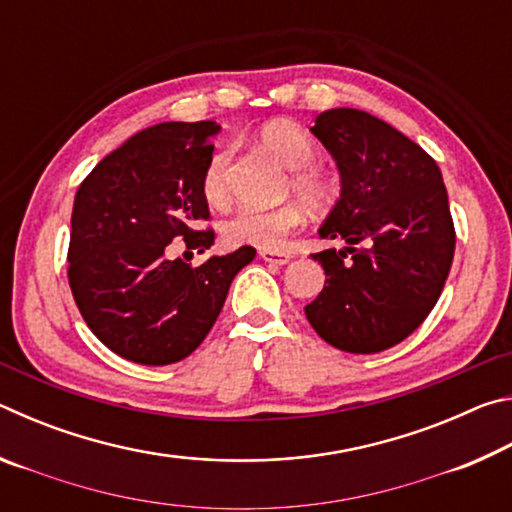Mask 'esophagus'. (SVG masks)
I'll list each match as a JSON object with an SVG mask.
<instances>
[{
    "instance_id": "34e87169",
    "label": "esophagus",
    "mask_w": 512,
    "mask_h": 512,
    "mask_svg": "<svg viewBox=\"0 0 512 512\" xmlns=\"http://www.w3.org/2000/svg\"><path fill=\"white\" fill-rule=\"evenodd\" d=\"M259 257L264 259L268 264H287L289 259L293 257L291 253H284V250H259Z\"/></svg>"
}]
</instances>
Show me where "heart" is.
<instances>
[{"label":"heart","mask_w":512,"mask_h":512,"mask_svg":"<svg viewBox=\"0 0 512 512\" xmlns=\"http://www.w3.org/2000/svg\"><path fill=\"white\" fill-rule=\"evenodd\" d=\"M257 140L262 149L291 169L289 189L311 210H323L334 201L336 187L332 178L316 169L318 146L300 126L287 119L268 121L259 128ZM230 149H219L203 171L201 192L212 207H225L230 201ZM302 214L296 205L275 210H241L223 225V239L230 246H253L262 250H280L291 232L298 230Z\"/></svg>","instance_id":"1"}]
</instances>
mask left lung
<instances>
[{"instance_id": "8db88e82", "label": "left lung", "mask_w": 512, "mask_h": 512, "mask_svg": "<svg viewBox=\"0 0 512 512\" xmlns=\"http://www.w3.org/2000/svg\"><path fill=\"white\" fill-rule=\"evenodd\" d=\"M341 171V198L318 235L345 239L311 257L325 287L305 307L318 336L352 354L402 343L436 307L456 232L436 160L391 124L354 108L311 126Z\"/></svg>"}]
</instances>
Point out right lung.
Segmentation results:
<instances>
[{"label":"right lung","instance_id":"1","mask_svg":"<svg viewBox=\"0 0 512 512\" xmlns=\"http://www.w3.org/2000/svg\"><path fill=\"white\" fill-rule=\"evenodd\" d=\"M216 121H164L106 155L74 198L69 289L92 334L119 357L169 366L210 332L253 246L201 266L169 257V244L205 253L214 230L201 192Z\"/></svg>","mask_w":512,"mask_h":512}]
</instances>
